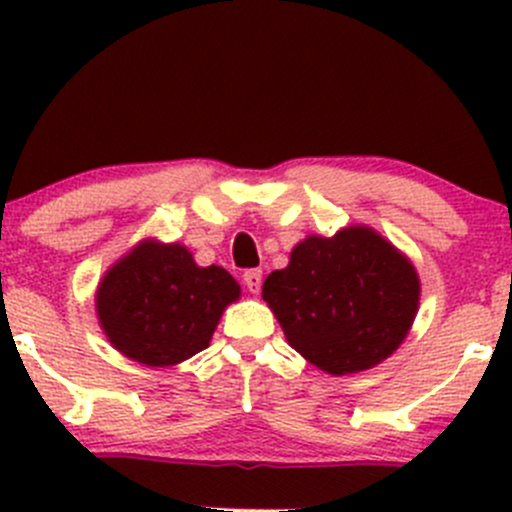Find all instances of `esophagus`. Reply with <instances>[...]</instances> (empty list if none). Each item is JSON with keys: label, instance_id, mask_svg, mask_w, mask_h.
<instances>
[{"label": "esophagus", "instance_id": "1", "mask_svg": "<svg viewBox=\"0 0 512 512\" xmlns=\"http://www.w3.org/2000/svg\"><path fill=\"white\" fill-rule=\"evenodd\" d=\"M242 280H245V287L250 289L252 294H257L262 287V270H247L245 275H242Z\"/></svg>", "mask_w": 512, "mask_h": 512}]
</instances>
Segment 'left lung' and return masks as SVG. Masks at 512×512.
<instances>
[{"mask_svg":"<svg viewBox=\"0 0 512 512\" xmlns=\"http://www.w3.org/2000/svg\"><path fill=\"white\" fill-rule=\"evenodd\" d=\"M262 299L289 347L332 376L389 359L409 337L421 299L414 262L369 225L307 235L285 270L270 272Z\"/></svg>","mask_w":512,"mask_h":512,"instance_id":"8db88e82","label":"left lung"}]
</instances>
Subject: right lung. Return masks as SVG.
Wrapping results in <instances>:
<instances>
[{
	"instance_id": "right-lung-1",
	"label": "right lung",
	"mask_w": 512,
	"mask_h": 512,
	"mask_svg": "<svg viewBox=\"0 0 512 512\" xmlns=\"http://www.w3.org/2000/svg\"><path fill=\"white\" fill-rule=\"evenodd\" d=\"M240 285L218 265L200 267L180 242L143 237L96 287L103 334L128 359L165 369L208 349Z\"/></svg>"
}]
</instances>
